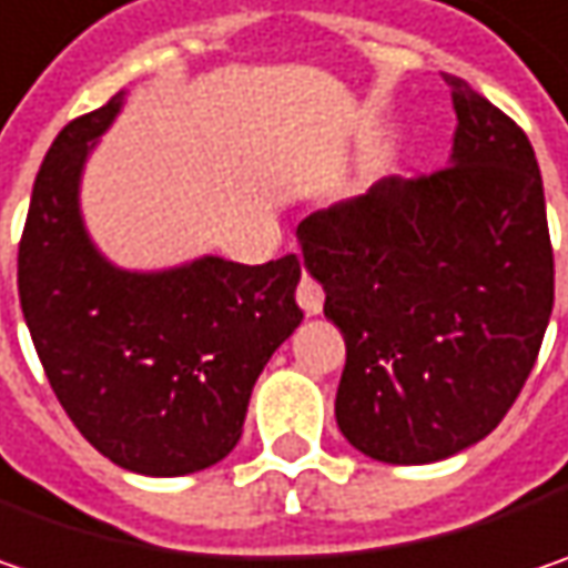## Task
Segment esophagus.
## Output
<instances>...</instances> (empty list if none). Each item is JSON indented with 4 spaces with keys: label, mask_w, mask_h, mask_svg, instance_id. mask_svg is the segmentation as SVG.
I'll return each instance as SVG.
<instances>
[{
    "label": "esophagus",
    "mask_w": 568,
    "mask_h": 568,
    "mask_svg": "<svg viewBox=\"0 0 568 568\" xmlns=\"http://www.w3.org/2000/svg\"><path fill=\"white\" fill-rule=\"evenodd\" d=\"M295 302L302 305L305 315H321V308H324V288L312 276H302V283L295 288Z\"/></svg>",
    "instance_id": "esophagus-1"
}]
</instances>
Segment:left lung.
Segmentation results:
<instances>
[{
	"label": "left lung",
	"instance_id": "obj_1",
	"mask_svg": "<svg viewBox=\"0 0 568 568\" xmlns=\"http://www.w3.org/2000/svg\"><path fill=\"white\" fill-rule=\"evenodd\" d=\"M450 166L388 176L298 224L347 344L334 415L353 447L420 466L488 437L552 312L544 180L527 134L459 77Z\"/></svg>",
	"mask_w": 568,
	"mask_h": 568
}]
</instances>
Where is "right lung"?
Returning <instances> with one entry per match:
<instances>
[{
	"instance_id": "right-lung-1",
	"label": "right lung",
	"mask_w": 568,
	"mask_h": 568,
	"mask_svg": "<svg viewBox=\"0 0 568 568\" xmlns=\"http://www.w3.org/2000/svg\"><path fill=\"white\" fill-rule=\"evenodd\" d=\"M124 102L73 118L44 156L18 244V298L57 402L121 469L189 476L237 447L253 383L302 324L295 253L118 270L85 234V156Z\"/></svg>"
}]
</instances>
